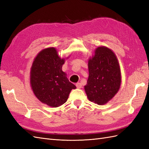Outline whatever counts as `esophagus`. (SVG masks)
Here are the masks:
<instances>
[{"label": "esophagus", "instance_id": "esophagus-1", "mask_svg": "<svg viewBox=\"0 0 149 149\" xmlns=\"http://www.w3.org/2000/svg\"><path fill=\"white\" fill-rule=\"evenodd\" d=\"M76 88H81V87H82V84H81V83H77L76 84Z\"/></svg>", "mask_w": 149, "mask_h": 149}]
</instances>
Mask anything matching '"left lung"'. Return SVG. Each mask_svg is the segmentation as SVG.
I'll return each instance as SVG.
<instances>
[{
  "mask_svg": "<svg viewBox=\"0 0 149 149\" xmlns=\"http://www.w3.org/2000/svg\"><path fill=\"white\" fill-rule=\"evenodd\" d=\"M89 78L84 86L89 100L103 105L119 91L121 76L115 54L104 47H98L88 61Z\"/></svg>",
  "mask_w": 149,
  "mask_h": 149,
  "instance_id": "8db88e82",
  "label": "left lung"
}]
</instances>
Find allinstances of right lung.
I'll return each instance as SVG.
<instances>
[{
  "instance_id": "obj_1",
  "label": "right lung",
  "mask_w": 149,
  "mask_h": 149,
  "mask_svg": "<svg viewBox=\"0 0 149 149\" xmlns=\"http://www.w3.org/2000/svg\"><path fill=\"white\" fill-rule=\"evenodd\" d=\"M64 63L55 48H48L38 54L31 66V88L36 97L49 106L56 107L63 104L71 89L76 88L62 71Z\"/></svg>"
}]
</instances>
